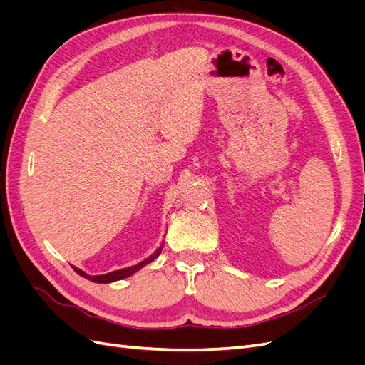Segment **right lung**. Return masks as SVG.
Returning a JSON list of instances; mask_svg holds the SVG:
<instances>
[{"mask_svg": "<svg viewBox=\"0 0 365 365\" xmlns=\"http://www.w3.org/2000/svg\"><path fill=\"white\" fill-rule=\"evenodd\" d=\"M163 247H164V245H161V247L157 250V252H153L149 259L143 260L141 263L135 264V267L123 268V269L113 271V272H108V274H103V275H88V274H85V272H83L82 269H79V268H74V267H73V268H74V271H76L77 274L82 275V277H85V279H88V280H91V282H96V283H111V282H115V280H121V279L129 277V275L137 272V271L141 269L143 267H146V264L150 263L152 260H155V259L160 256V252H161Z\"/></svg>", "mask_w": 365, "mask_h": 365, "instance_id": "1", "label": "right lung"}]
</instances>
